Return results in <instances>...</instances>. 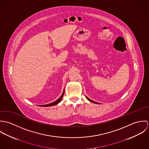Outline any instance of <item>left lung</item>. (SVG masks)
Instances as JSON below:
<instances>
[{
    "instance_id": "1",
    "label": "left lung",
    "mask_w": 149,
    "mask_h": 149,
    "mask_svg": "<svg viewBox=\"0 0 149 149\" xmlns=\"http://www.w3.org/2000/svg\"><path fill=\"white\" fill-rule=\"evenodd\" d=\"M86 98H87V99L89 100V101H90L91 102H92V103H97L96 102H94V101H93V100H91V99H89V98H88L87 97H86Z\"/></svg>"
}]
</instances>
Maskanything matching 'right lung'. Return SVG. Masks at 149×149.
Listing matches in <instances>:
<instances>
[{"instance_id":"obj_1","label":"right lung","mask_w":149,"mask_h":149,"mask_svg":"<svg viewBox=\"0 0 149 149\" xmlns=\"http://www.w3.org/2000/svg\"><path fill=\"white\" fill-rule=\"evenodd\" d=\"M64 92H63V94H62V95L61 96V97L58 99V100H57L56 101H55V102H53V103H50V104H46V105H41V106L42 107H49V106H54V105H56V104H57L58 103H60V102H61V100H62V98H63V96H64Z\"/></svg>"}]
</instances>
